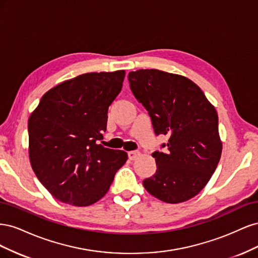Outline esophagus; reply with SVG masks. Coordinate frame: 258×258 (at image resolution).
<instances>
[{"label":"esophagus","instance_id":"34e87169","mask_svg":"<svg viewBox=\"0 0 258 258\" xmlns=\"http://www.w3.org/2000/svg\"><path fill=\"white\" fill-rule=\"evenodd\" d=\"M140 155H141V153H140L139 151H131V152H129V153H128L129 159H131V160H135V159H137Z\"/></svg>","mask_w":258,"mask_h":258}]
</instances>
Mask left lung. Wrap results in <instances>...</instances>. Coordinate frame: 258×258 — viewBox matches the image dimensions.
Here are the masks:
<instances>
[{
  "instance_id": "left-lung-1",
  "label": "left lung",
  "mask_w": 258,
  "mask_h": 258,
  "mask_svg": "<svg viewBox=\"0 0 258 258\" xmlns=\"http://www.w3.org/2000/svg\"><path fill=\"white\" fill-rule=\"evenodd\" d=\"M128 80L151 116L155 134L169 138L166 153L152 154L157 170L143 181L145 189L167 204L197 196L222 155L215 107L199 86L183 75L138 70L128 74Z\"/></svg>"
}]
</instances>
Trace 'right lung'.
<instances>
[{
  "label": "right lung",
  "instance_id": "right-lung-1",
  "mask_svg": "<svg viewBox=\"0 0 258 258\" xmlns=\"http://www.w3.org/2000/svg\"><path fill=\"white\" fill-rule=\"evenodd\" d=\"M126 72L86 73L54 86L28 121L29 158L35 175L63 204L87 207L107 192L126 152L97 141Z\"/></svg>",
  "mask_w": 258,
  "mask_h": 258
}]
</instances>
